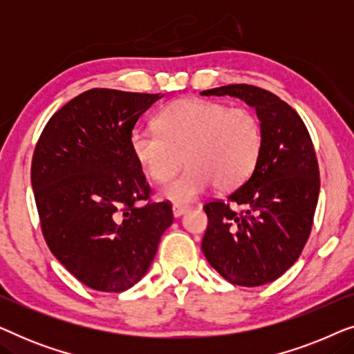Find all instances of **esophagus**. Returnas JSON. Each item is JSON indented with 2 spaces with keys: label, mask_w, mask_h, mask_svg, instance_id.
<instances>
[{
  "label": "esophagus",
  "mask_w": 354,
  "mask_h": 354,
  "mask_svg": "<svg viewBox=\"0 0 354 354\" xmlns=\"http://www.w3.org/2000/svg\"><path fill=\"white\" fill-rule=\"evenodd\" d=\"M188 212V206H180V205H174L172 206V214L174 217H180Z\"/></svg>",
  "instance_id": "esophagus-1"
}]
</instances>
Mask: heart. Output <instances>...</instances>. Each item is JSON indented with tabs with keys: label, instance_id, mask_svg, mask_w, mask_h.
Listing matches in <instances>:
<instances>
[{
	"label": "heart",
	"instance_id": "b5f03b06",
	"mask_svg": "<svg viewBox=\"0 0 354 354\" xmlns=\"http://www.w3.org/2000/svg\"><path fill=\"white\" fill-rule=\"evenodd\" d=\"M158 132L137 129L130 133V149L151 180L167 182L182 166L187 169L169 182L159 196L174 205L195 201L212 183L229 192L254 171L263 130L245 108H229L219 101L178 100L159 111Z\"/></svg>",
	"mask_w": 354,
	"mask_h": 354
}]
</instances>
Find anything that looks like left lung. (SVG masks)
Returning a JSON list of instances; mask_svg holds the SVG:
<instances>
[{
  "label": "left lung",
  "mask_w": 354,
  "mask_h": 354,
  "mask_svg": "<svg viewBox=\"0 0 354 354\" xmlns=\"http://www.w3.org/2000/svg\"><path fill=\"white\" fill-rule=\"evenodd\" d=\"M203 96H234L256 111L263 147L251 177L225 201L205 206L203 253L225 280L259 287L279 279L299 258L311 234L319 198V167L308 129L277 95L236 84ZM232 202L245 206L232 212Z\"/></svg>",
  "instance_id": "8db88e82"
}]
</instances>
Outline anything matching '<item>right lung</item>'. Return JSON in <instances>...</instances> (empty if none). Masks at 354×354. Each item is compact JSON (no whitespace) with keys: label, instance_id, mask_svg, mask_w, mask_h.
I'll use <instances>...</instances> for the list:
<instances>
[{"label":"right lung","instance_id":"right-lung-1","mask_svg":"<svg viewBox=\"0 0 354 354\" xmlns=\"http://www.w3.org/2000/svg\"><path fill=\"white\" fill-rule=\"evenodd\" d=\"M164 95L85 91L48 120L32 159L41 230L56 259L86 287L124 292L142 280L174 216L147 203L149 187L130 149L140 115Z\"/></svg>","mask_w":354,"mask_h":354}]
</instances>
